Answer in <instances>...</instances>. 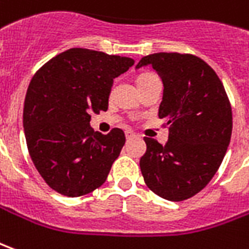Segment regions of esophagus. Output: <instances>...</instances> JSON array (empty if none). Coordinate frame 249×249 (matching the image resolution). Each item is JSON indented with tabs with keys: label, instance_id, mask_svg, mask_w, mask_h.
Returning a JSON list of instances; mask_svg holds the SVG:
<instances>
[{
	"label": "esophagus",
	"instance_id": "34e87169",
	"mask_svg": "<svg viewBox=\"0 0 249 249\" xmlns=\"http://www.w3.org/2000/svg\"><path fill=\"white\" fill-rule=\"evenodd\" d=\"M135 136H136V135H135V132H132V130L129 129L125 130V137H126V139H132V137H135Z\"/></svg>",
	"mask_w": 249,
	"mask_h": 249
}]
</instances>
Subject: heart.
I'll return each instance as SVG.
<instances>
[{"label":"heart","mask_w":249,"mask_h":249,"mask_svg":"<svg viewBox=\"0 0 249 249\" xmlns=\"http://www.w3.org/2000/svg\"><path fill=\"white\" fill-rule=\"evenodd\" d=\"M149 76H152V74H142V75L137 78V82H140V81H142V79H147V78H149Z\"/></svg>","instance_id":"1"}]
</instances>
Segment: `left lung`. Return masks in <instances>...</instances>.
I'll list each match as a JSON object with an SVG mask.
<instances>
[{"mask_svg":"<svg viewBox=\"0 0 249 249\" xmlns=\"http://www.w3.org/2000/svg\"><path fill=\"white\" fill-rule=\"evenodd\" d=\"M142 66L161 78L159 119L168 126L164 145L144 139V182L159 197L183 201L202 190L221 164L232 135V107L220 78L198 56L159 52L142 58L136 69Z\"/></svg>","mask_w":249,"mask_h":249,"instance_id":"1","label":"left lung"}]
</instances>
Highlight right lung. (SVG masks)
Segmentation results:
<instances>
[{"mask_svg":"<svg viewBox=\"0 0 249 249\" xmlns=\"http://www.w3.org/2000/svg\"><path fill=\"white\" fill-rule=\"evenodd\" d=\"M135 60L71 48L48 60L32 78L22 124L36 170L51 189L81 197L98 189L125 144L124 132L90 126L91 113L107 112L113 79Z\"/></svg>","mask_w":249,"mask_h":249,"instance_id":"obj_1","label":"right lung"}]
</instances>
